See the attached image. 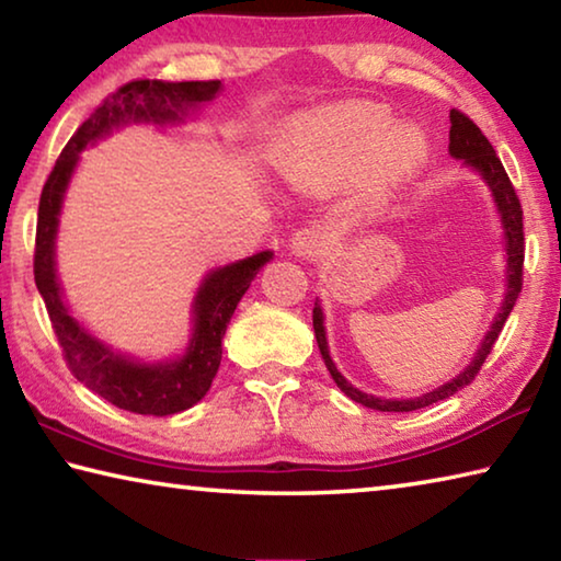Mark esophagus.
<instances>
[{"label":"esophagus","mask_w":561,"mask_h":561,"mask_svg":"<svg viewBox=\"0 0 561 561\" xmlns=\"http://www.w3.org/2000/svg\"><path fill=\"white\" fill-rule=\"evenodd\" d=\"M329 237L321 227H304V230L291 234V254L294 257H319L327 250Z\"/></svg>","instance_id":"1"}]
</instances>
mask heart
I'll return each instance as SVG.
<instances>
[{
  "instance_id": "heart-1",
  "label": "heart",
  "mask_w": 561,
  "mask_h": 561,
  "mask_svg": "<svg viewBox=\"0 0 561 561\" xmlns=\"http://www.w3.org/2000/svg\"><path fill=\"white\" fill-rule=\"evenodd\" d=\"M391 126V113L376 103H354L309 121L284 140L277 168L304 193H334L366 170L371 190H388L425 153L415 126Z\"/></svg>"
}]
</instances>
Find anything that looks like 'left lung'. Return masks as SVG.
I'll return each mask as SVG.
<instances>
[{
	"instance_id": "obj_1",
	"label": "left lung",
	"mask_w": 561,
	"mask_h": 561,
	"mask_svg": "<svg viewBox=\"0 0 561 561\" xmlns=\"http://www.w3.org/2000/svg\"><path fill=\"white\" fill-rule=\"evenodd\" d=\"M448 150L455 160H460L465 168L472 170V173L488 185L492 203H495L497 220L502 227V244H505V294H502L497 314H495V319H492L488 334L482 336L478 351L472 354L470 364L465 366L458 376L450 378V381H445L443 386L433 388V391L413 396V398H381V396L364 393V391H358L354 383H348L344 376H341V371L334 364V358H331V354H329L327 327H324L327 317L317 299L314 301V334H317L321 358H324L331 378H334L336 386L351 398V401H356L366 408H374V411L411 413V411H417V408L438 403V401H443V398H450L458 393L460 388L468 386L472 378L478 376L480 366L485 364V358L492 351V344L497 341L500 331H502V327H505L510 311H512V307H515V301L519 297L522 262H525V234H522V207H519V201L515 195V187H512L505 168H502L500 158L495 153V148L490 146V140L482 136V130L474 126L468 116H462L460 111H450V146H448Z\"/></svg>"
}]
</instances>
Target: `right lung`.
Instances as JSON below:
<instances>
[{"label": "right lung", "instance_id": "obj_1", "mask_svg": "<svg viewBox=\"0 0 561 561\" xmlns=\"http://www.w3.org/2000/svg\"><path fill=\"white\" fill-rule=\"evenodd\" d=\"M222 91L220 81H130L93 111L61 150L42 190L36 222L34 279L49 311L66 364L79 381L108 403L138 415H173L201 403L210 391L222 360V339L237 304L250 289L274 252L264 250L244 260L207 270L190 304L187 344L175 356L150 360L113 348L73 317L56 270V237L66 193L89 146L126 126H185L201 106Z\"/></svg>", "mask_w": 561, "mask_h": 561}]
</instances>
